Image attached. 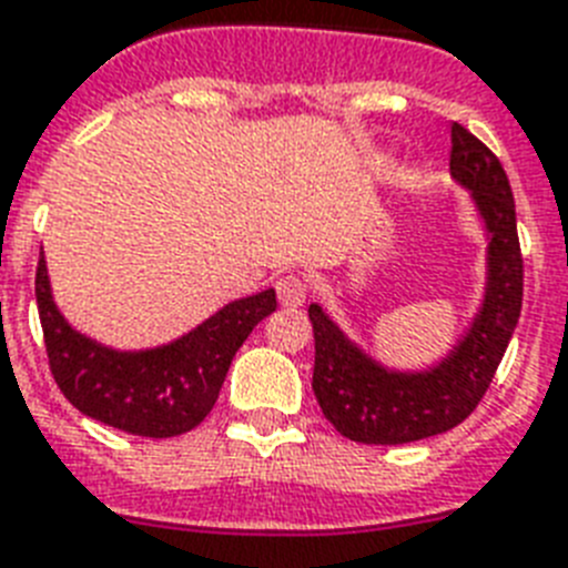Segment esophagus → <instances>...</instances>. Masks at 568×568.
Returning <instances> with one entry per match:
<instances>
[{
    "mask_svg": "<svg viewBox=\"0 0 568 568\" xmlns=\"http://www.w3.org/2000/svg\"><path fill=\"white\" fill-rule=\"evenodd\" d=\"M276 297H280V303L288 308L303 306V300H306V283H303L300 276H280V280H276Z\"/></svg>",
    "mask_w": 568,
    "mask_h": 568,
    "instance_id": "1",
    "label": "esophagus"
}]
</instances>
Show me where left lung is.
Here are the masks:
<instances>
[{
    "mask_svg": "<svg viewBox=\"0 0 568 568\" xmlns=\"http://www.w3.org/2000/svg\"><path fill=\"white\" fill-rule=\"evenodd\" d=\"M449 169L452 178L473 192L490 247L481 312L444 362L426 373L385 371L344 338L324 308L308 306L315 332L312 390L335 432L356 444H412L464 423L490 388L523 312L516 204L499 156L464 124L452 122Z\"/></svg>",
    "mask_w": 568,
    "mask_h": 568,
    "instance_id": "8db88e82",
    "label": "left lung"
}]
</instances>
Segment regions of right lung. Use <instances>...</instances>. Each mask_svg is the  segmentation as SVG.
I'll return each mask as SVG.
<instances>
[{
	"label": "right lung",
	"instance_id": "right-lung-1",
	"mask_svg": "<svg viewBox=\"0 0 568 568\" xmlns=\"http://www.w3.org/2000/svg\"><path fill=\"white\" fill-rule=\"evenodd\" d=\"M49 371L60 394L87 417L140 437H174L204 423L230 362L262 317L276 308L274 288L233 300L183 338L156 349L119 353L63 321L40 251L34 276Z\"/></svg>",
	"mask_w": 568,
	"mask_h": 568
}]
</instances>
